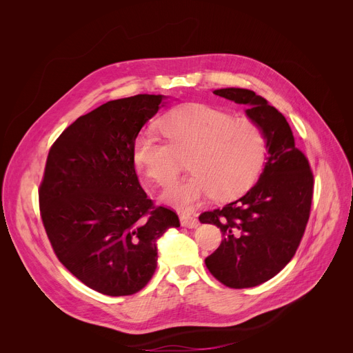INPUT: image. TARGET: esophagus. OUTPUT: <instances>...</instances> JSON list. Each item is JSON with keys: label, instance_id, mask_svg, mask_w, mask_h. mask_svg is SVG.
I'll return each mask as SVG.
<instances>
[{"label": "esophagus", "instance_id": "1", "mask_svg": "<svg viewBox=\"0 0 353 353\" xmlns=\"http://www.w3.org/2000/svg\"><path fill=\"white\" fill-rule=\"evenodd\" d=\"M180 221H181V226L184 228H189V229H194L199 226V220L196 216L189 214V213H183L180 216Z\"/></svg>", "mask_w": 353, "mask_h": 353}]
</instances>
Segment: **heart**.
<instances>
[{"instance_id": "1", "label": "heart", "mask_w": 353, "mask_h": 353, "mask_svg": "<svg viewBox=\"0 0 353 353\" xmlns=\"http://www.w3.org/2000/svg\"><path fill=\"white\" fill-rule=\"evenodd\" d=\"M167 137L141 132L134 143L136 164L159 186H169L189 160L192 176L169 188L163 200L190 210L206 196L230 200L245 193L263 165L268 140L263 127L248 117H232L208 104L179 107L161 119Z\"/></svg>"}]
</instances>
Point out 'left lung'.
Here are the masks:
<instances>
[{"label":"left lung","mask_w":353,"mask_h":353,"mask_svg":"<svg viewBox=\"0 0 353 353\" xmlns=\"http://www.w3.org/2000/svg\"><path fill=\"white\" fill-rule=\"evenodd\" d=\"M237 104L265 130L269 156L254 186L225 208L199 216L201 223L220 228L223 239L206 268L232 289L262 285L294 256L303 237L313 197V173L306 156L294 147L292 130L282 113L246 88L213 91Z\"/></svg>","instance_id":"obj_1"}]
</instances>
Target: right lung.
I'll return each mask as SVG.
<instances>
[{
  "mask_svg": "<svg viewBox=\"0 0 353 353\" xmlns=\"http://www.w3.org/2000/svg\"><path fill=\"white\" fill-rule=\"evenodd\" d=\"M163 96L108 101L55 140L40 183V214L59 261L108 296L141 290L157 268V239L179 228L174 210L148 199L134 169V143Z\"/></svg>",
  "mask_w": 353,
  "mask_h": 353,
  "instance_id": "1",
  "label": "right lung"
}]
</instances>
